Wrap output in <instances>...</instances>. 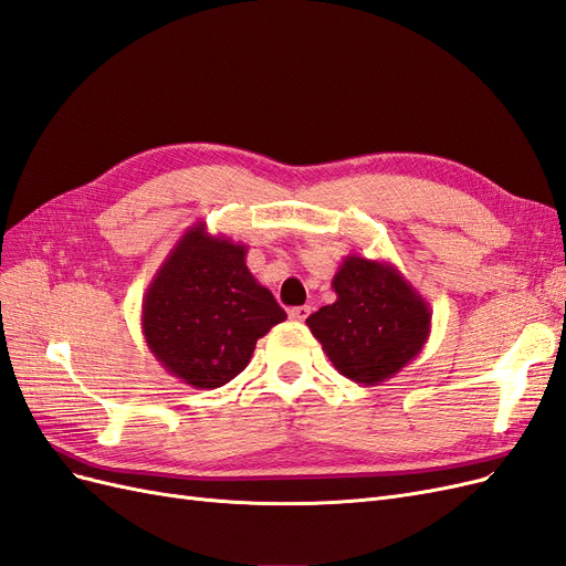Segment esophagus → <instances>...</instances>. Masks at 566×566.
Here are the masks:
<instances>
[{"mask_svg":"<svg viewBox=\"0 0 566 566\" xmlns=\"http://www.w3.org/2000/svg\"><path fill=\"white\" fill-rule=\"evenodd\" d=\"M287 314H290V318H293V321H306V318H310V314H312V306L310 304L293 306V310H290Z\"/></svg>","mask_w":566,"mask_h":566,"instance_id":"1","label":"esophagus"}]
</instances>
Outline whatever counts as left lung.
Listing matches in <instances>:
<instances>
[{
	"mask_svg": "<svg viewBox=\"0 0 566 566\" xmlns=\"http://www.w3.org/2000/svg\"><path fill=\"white\" fill-rule=\"evenodd\" d=\"M333 290L337 300L306 325L345 378L380 385L422 352L432 328L430 304L397 266L347 254Z\"/></svg>",
	"mask_w": 566,
	"mask_h": 566,
	"instance_id": "1",
	"label": "left lung"
}]
</instances>
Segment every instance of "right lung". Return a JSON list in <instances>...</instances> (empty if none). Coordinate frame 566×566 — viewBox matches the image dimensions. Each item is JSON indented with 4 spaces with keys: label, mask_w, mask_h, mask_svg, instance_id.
Instances as JSON below:
<instances>
[{
    "label": "right lung",
    "mask_w": 566,
    "mask_h": 566,
    "mask_svg": "<svg viewBox=\"0 0 566 566\" xmlns=\"http://www.w3.org/2000/svg\"><path fill=\"white\" fill-rule=\"evenodd\" d=\"M248 245L208 233L198 221L169 250L142 304L150 354L196 389L231 382L256 339L287 318L248 264Z\"/></svg>",
    "instance_id": "1"
}]
</instances>
